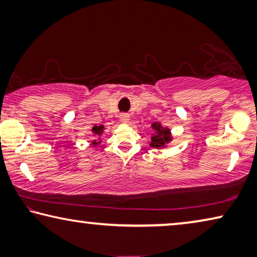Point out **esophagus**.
Here are the masks:
<instances>
[{
	"instance_id": "esophagus-1",
	"label": "esophagus",
	"mask_w": 257,
	"mask_h": 257,
	"mask_svg": "<svg viewBox=\"0 0 257 257\" xmlns=\"http://www.w3.org/2000/svg\"><path fill=\"white\" fill-rule=\"evenodd\" d=\"M129 114H127V113H121L120 114V120L122 121V122H124V123H127V122H129Z\"/></svg>"
}]
</instances>
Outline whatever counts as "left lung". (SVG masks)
Listing matches in <instances>:
<instances>
[{"instance_id":"left-lung-1","label":"left lung","mask_w":257,"mask_h":257,"mask_svg":"<svg viewBox=\"0 0 257 257\" xmlns=\"http://www.w3.org/2000/svg\"><path fill=\"white\" fill-rule=\"evenodd\" d=\"M152 129L155 130V134H152L151 137V143L150 147L153 148H163L165 147V144L171 141V133L168 128H163L160 123H155L152 124Z\"/></svg>"}]
</instances>
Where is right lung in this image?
I'll return each instance as SVG.
<instances>
[{"label": "right lung", "instance_id": "add662e5", "mask_svg": "<svg viewBox=\"0 0 257 257\" xmlns=\"http://www.w3.org/2000/svg\"><path fill=\"white\" fill-rule=\"evenodd\" d=\"M102 130H104V125H99V127H98V125H94V127L92 128V133H93L94 136L98 137V136L101 135ZM99 143H100V141H98V142L97 141H93V144L94 145H97Z\"/></svg>", "mask_w": 257, "mask_h": 257}]
</instances>
